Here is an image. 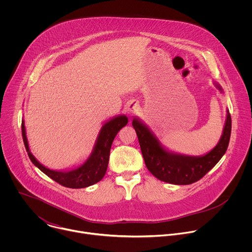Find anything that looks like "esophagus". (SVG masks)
I'll return each instance as SVG.
<instances>
[{
	"mask_svg": "<svg viewBox=\"0 0 252 252\" xmlns=\"http://www.w3.org/2000/svg\"><path fill=\"white\" fill-rule=\"evenodd\" d=\"M138 106H139V104L136 101H129V102H127V104L126 106V112L129 115H132L135 112H137Z\"/></svg>",
	"mask_w": 252,
	"mask_h": 252,
	"instance_id": "1",
	"label": "esophagus"
}]
</instances>
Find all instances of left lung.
Segmentation results:
<instances>
[{"label":"left lung","instance_id":"left-lung-1","mask_svg":"<svg viewBox=\"0 0 252 252\" xmlns=\"http://www.w3.org/2000/svg\"><path fill=\"white\" fill-rule=\"evenodd\" d=\"M214 87L224 94L223 89L218 83ZM132 126L135 129L141 154L148 169L159 181L177 185H191L203 177L225 154L231 132V118L226 111L222 134L211 151L202 156H188L174 153L164 148L156 134L140 119L134 117Z\"/></svg>","mask_w":252,"mask_h":252}]
</instances>
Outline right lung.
<instances>
[{
	"mask_svg": "<svg viewBox=\"0 0 252 252\" xmlns=\"http://www.w3.org/2000/svg\"><path fill=\"white\" fill-rule=\"evenodd\" d=\"M127 123L128 119L125 115L116 116L104 122L89 158L78 166L62 170L46 167L32 156L29 147L24 120L22 121V134L25 148L31 161L41 171L63 187L69 189H84L98 183L104 176L107 164H109L112 143L118 132L126 126Z\"/></svg>",
	"mask_w": 252,
	"mask_h": 252,
	"instance_id": "right-lung-1",
	"label": "right lung"
}]
</instances>
